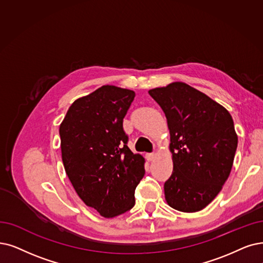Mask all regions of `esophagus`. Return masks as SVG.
I'll list each match as a JSON object with an SVG mask.
<instances>
[{"label": "esophagus", "mask_w": 263, "mask_h": 263, "mask_svg": "<svg viewBox=\"0 0 263 263\" xmlns=\"http://www.w3.org/2000/svg\"><path fill=\"white\" fill-rule=\"evenodd\" d=\"M145 157H146V160H148V161H152L153 157H154V153H146Z\"/></svg>", "instance_id": "esophagus-1"}]
</instances>
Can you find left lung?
Returning a JSON list of instances; mask_svg holds the SVG:
<instances>
[{
    "mask_svg": "<svg viewBox=\"0 0 263 263\" xmlns=\"http://www.w3.org/2000/svg\"><path fill=\"white\" fill-rule=\"evenodd\" d=\"M171 133L174 171L166 202L183 213L202 211L221 191L233 166L237 135L221 104L182 82L149 90Z\"/></svg>",
    "mask_w": 263,
    "mask_h": 263,
    "instance_id": "1",
    "label": "left lung"
}]
</instances>
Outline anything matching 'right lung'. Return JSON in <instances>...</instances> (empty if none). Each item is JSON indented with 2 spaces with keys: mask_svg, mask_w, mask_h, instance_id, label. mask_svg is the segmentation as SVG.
<instances>
[{
  "mask_svg": "<svg viewBox=\"0 0 263 263\" xmlns=\"http://www.w3.org/2000/svg\"><path fill=\"white\" fill-rule=\"evenodd\" d=\"M135 92L104 85L71 104L60 124L61 157L78 195L104 218L135 205L144 159L127 146L123 119Z\"/></svg>",
  "mask_w": 263,
  "mask_h": 263,
  "instance_id": "add662e5",
  "label": "right lung"
}]
</instances>
